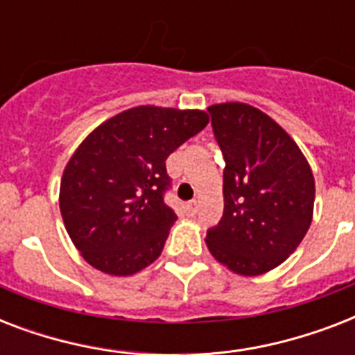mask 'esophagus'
<instances>
[{"label":"esophagus","instance_id":"1","mask_svg":"<svg viewBox=\"0 0 355 355\" xmlns=\"http://www.w3.org/2000/svg\"><path fill=\"white\" fill-rule=\"evenodd\" d=\"M197 208H199V202H197V200H189L188 205H186V210H188L189 216H195V214H197Z\"/></svg>","mask_w":355,"mask_h":355}]
</instances>
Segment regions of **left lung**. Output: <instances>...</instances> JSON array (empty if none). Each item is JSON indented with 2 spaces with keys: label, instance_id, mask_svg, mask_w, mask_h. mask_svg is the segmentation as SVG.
<instances>
[{
  "label": "left lung",
  "instance_id": "8db88e82",
  "mask_svg": "<svg viewBox=\"0 0 355 355\" xmlns=\"http://www.w3.org/2000/svg\"><path fill=\"white\" fill-rule=\"evenodd\" d=\"M225 156L219 225L206 234L211 256L241 276H259L297 250L313 219L315 178L295 139L247 103L208 107Z\"/></svg>",
  "mask_w": 355,
  "mask_h": 355
}]
</instances>
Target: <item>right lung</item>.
Here are the masks:
<instances>
[{
    "label": "right lung",
    "mask_w": 355,
    "mask_h": 355,
    "mask_svg": "<svg viewBox=\"0 0 355 355\" xmlns=\"http://www.w3.org/2000/svg\"><path fill=\"white\" fill-rule=\"evenodd\" d=\"M208 121L205 110L134 107L101 123L75 149L58 205L71 241L94 269L130 276L160 256L177 221L164 202L167 156Z\"/></svg>",
    "instance_id": "1"
}]
</instances>
